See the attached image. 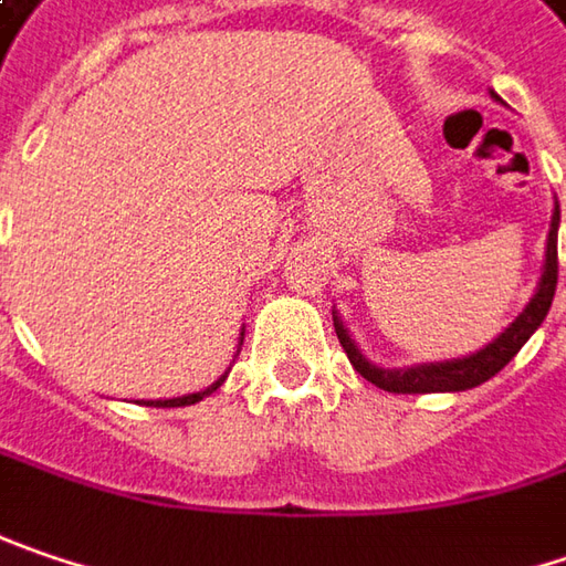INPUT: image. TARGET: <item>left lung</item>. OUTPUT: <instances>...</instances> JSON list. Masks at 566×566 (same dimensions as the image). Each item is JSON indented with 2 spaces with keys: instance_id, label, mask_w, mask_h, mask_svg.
I'll return each mask as SVG.
<instances>
[{
  "instance_id": "8db88e82",
  "label": "left lung",
  "mask_w": 566,
  "mask_h": 566,
  "mask_svg": "<svg viewBox=\"0 0 566 566\" xmlns=\"http://www.w3.org/2000/svg\"><path fill=\"white\" fill-rule=\"evenodd\" d=\"M490 98L500 102L496 92H490ZM557 227H560V205L554 198L548 247H545V265H542L538 287L528 297V304L522 307V314L515 316L496 339H490L483 349L461 355V358H446V361H419V365H403V368H381L358 349V343L349 336L343 316L333 311V326H336V336H339L343 349L349 355L352 368L365 381H371L387 394H454V390H471L478 384L490 381L493 375H500L513 361L515 352L522 349L532 339V333L545 323V316L551 311L554 287H557Z\"/></svg>"
}]
</instances>
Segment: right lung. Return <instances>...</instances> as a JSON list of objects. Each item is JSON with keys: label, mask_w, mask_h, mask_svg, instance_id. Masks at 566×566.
I'll use <instances>...</instances> for the list:
<instances>
[{"label": "right lung", "mask_w": 566, "mask_h": 566, "mask_svg": "<svg viewBox=\"0 0 566 566\" xmlns=\"http://www.w3.org/2000/svg\"><path fill=\"white\" fill-rule=\"evenodd\" d=\"M243 336H247V329L240 333V346H243ZM237 352H240V349H237ZM227 375H230V368H227V371H223V375H220L214 384H208L205 390H195V394H185V397H169V400H144V403H147V407H191V403L205 400L208 394H214L217 387L227 381Z\"/></svg>", "instance_id": "right-lung-1"}]
</instances>
